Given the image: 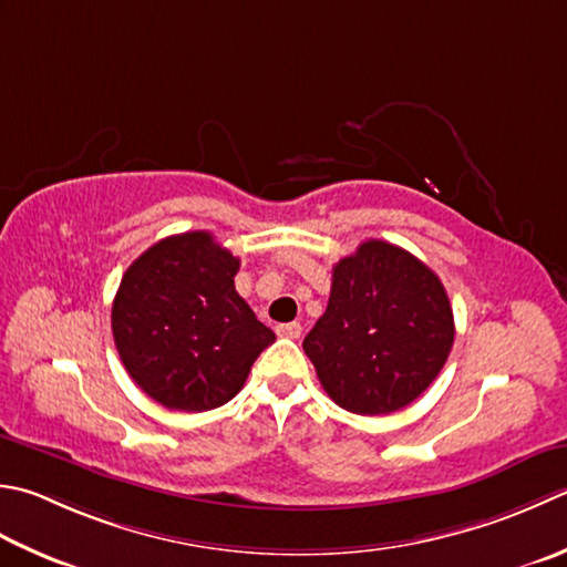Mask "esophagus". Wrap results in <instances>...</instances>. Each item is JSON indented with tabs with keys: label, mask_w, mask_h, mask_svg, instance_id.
I'll return each mask as SVG.
<instances>
[{
	"label": "esophagus",
	"mask_w": 567,
	"mask_h": 567,
	"mask_svg": "<svg viewBox=\"0 0 567 567\" xmlns=\"http://www.w3.org/2000/svg\"><path fill=\"white\" fill-rule=\"evenodd\" d=\"M277 334L285 337V339H299V334H302V324H299V321H290V324H280V327H277Z\"/></svg>",
	"instance_id": "esophagus-1"
}]
</instances>
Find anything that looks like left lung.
I'll use <instances>...</instances> for the list:
<instances>
[{"mask_svg":"<svg viewBox=\"0 0 567 567\" xmlns=\"http://www.w3.org/2000/svg\"><path fill=\"white\" fill-rule=\"evenodd\" d=\"M452 343L440 277L393 243L365 240L334 265L327 312L302 349L339 408L388 415L427 391Z\"/></svg>","mask_w":567,"mask_h":567,"instance_id":"1","label":"left lung"}]
</instances>
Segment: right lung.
Wrapping results in <instances>:
<instances>
[{
	"label": "right lung",
	"instance_id": "right-lung-1",
	"mask_svg": "<svg viewBox=\"0 0 567 567\" xmlns=\"http://www.w3.org/2000/svg\"><path fill=\"white\" fill-rule=\"evenodd\" d=\"M238 268L210 233L192 230L154 243L122 275L115 347L152 401L184 413L224 405L275 341L236 292Z\"/></svg>",
	"mask_w": 567,
	"mask_h": 567
}]
</instances>
